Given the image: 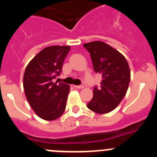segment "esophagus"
<instances>
[{
	"instance_id": "obj_1",
	"label": "esophagus",
	"mask_w": 157,
	"mask_h": 157,
	"mask_svg": "<svg viewBox=\"0 0 157 157\" xmlns=\"http://www.w3.org/2000/svg\"><path fill=\"white\" fill-rule=\"evenodd\" d=\"M75 88L76 89H82L84 88V86L83 85H78V86H74Z\"/></svg>"
}]
</instances>
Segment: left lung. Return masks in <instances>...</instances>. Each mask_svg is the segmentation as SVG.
I'll use <instances>...</instances> for the list:
<instances>
[{
	"mask_svg": "<svg viewBox=\"0 0 157 157\" xmlns=\"http://www.w3.org/2000/svg\"><path fill=\"white\" fill-rule=\"evenodd\" d=\"M83 46L90 54L94 70L102 75L101 86L94 87V97L87 107L98 114L114 110L127 94L130 80L128 63L114 48L102 41H93Z\"/></svg>",
	"mask_w": 157,
	"mask_h": 157,
	"instance_id": "obj_1",
	"label": "left lung"
}]
</instances>
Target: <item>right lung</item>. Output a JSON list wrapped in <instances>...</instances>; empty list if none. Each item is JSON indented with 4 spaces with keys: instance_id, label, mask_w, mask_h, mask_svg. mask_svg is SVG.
Masks as SVG:
<instances>
[{
    "instance_id": "1",
    "label": "right lung",
    "mask_w": 157,
    "mask_h": 157,
    "mask_svg": "<svg viewBox=\"0 0 157 157\" xmlns=\"http://www.w3.org/2000/svg\"><path fill=\"white\" fill-rule=\"evenodd\" d=\"M70 46L46 47L37 53L25 69L23 88L32 109L45 120H56L66 108L70 86L53 82L62 71Z\"/></svg>"
}]
</instances>
